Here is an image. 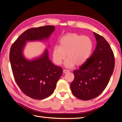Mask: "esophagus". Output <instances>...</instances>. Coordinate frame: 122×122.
Returning a JSON list of instances; mask_svg holds the SVG:
<instances>
[{
	"instance_id": "1",
	"label": "esophagus",
	"mask_w": 122,
	"mask_h": 122,
	"mask_svg": "<svg viewBox=\"0 0 122 122\" xmlns=\"http://www.w3.org/2000/svg\"><path fill=\"white\" fill-rule=\"evenodd\" d=\"M69 72V71L68 70H66V69H64V70H63V72H64V73H65V74H66V73H68Z\"/></svg>"
}]
</instances>
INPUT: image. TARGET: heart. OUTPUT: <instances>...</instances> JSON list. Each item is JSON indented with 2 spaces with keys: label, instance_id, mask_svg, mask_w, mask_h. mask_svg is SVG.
Returning <instances> with one entry per match:
<instances>
[{
  "label": "heart",
  "instance_id": "b5f03b06",
  "mask_svg": "<svg viewBox=\"0 0 122 122\" xmlns=\"http://www.w3.org/2000/svg\"><path fill=\"white\" fill-rule=\"evenodd\" d=\"M59 46H54L52 58L54 63L61 65L66 55L68 58L65 64L71 68L75 64L83 65L90 57L93 50V42L87 36H82L76 33H69L61 38Z\"/></svg>",
  "mask_w": 122,
  "mask_h": 122
}]
</instances>
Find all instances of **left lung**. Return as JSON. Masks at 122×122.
I'll list each match as a JSON object with an SVG mask.
<instances>
[{
    "label": "left lung",
    "mask_w": 122,
    "mask_h": 122,
    "mask_svg": "<svg viewBox=\"0 0 122 122\" xmlns=\"http://www.w3.org/2000/svg\"><path fill=\"white\" fill-rule=\"evenodd\" d=\"M97 46L94 52L79 69L74 70L71 89L76 97L89 100L98 97L109 81L114 68V54L109 44L95 32Z\"/></svg>",
    "instance_id": "1"
}]
</instances>
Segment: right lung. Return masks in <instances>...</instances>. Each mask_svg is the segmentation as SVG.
I'll list each match as a JSON object with an SVG mask.
<instances>
[{
	"label": "right lung",
	"instance_id": "right-lung-1",
	"mask_svg": "<svg viewBox=\"0 0 122 122\" xmlns=\"http://www.w3.org/2000/svg\"><path fill=\"white\" fill-rule=\"evenodd\" d=\"M54 28L53 25H46L28 29L10 47V61L14 79L21 91L32 99L41 100L50 96L62 74V69L50 61L47 50L40 58L29 61L23 56V48L26 41L48 38Z\"/></svg>",
	"mask_w": 122,
	"mask_h": 122
}]
</instances>
